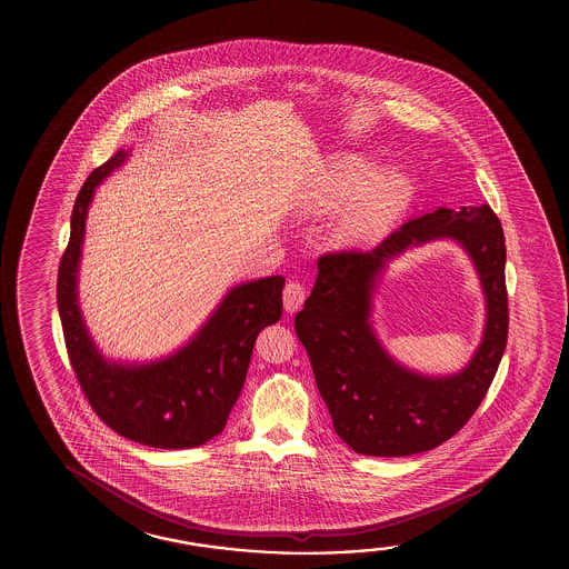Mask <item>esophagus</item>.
<instances>
[{
  "mask_svg": "<svg viewBox=\"0 0 569 569\" xmlns=\"http://www.w3.org/2000/svg\"><path fill=\"white\" fill-rule=\"evenodd\" d=\"M306 301V288L299 281H289L286 289H283V308L288 313L298 311Z\"/></svg>",
  "mask_w": 569,
  "mask_h": 569,
  "instance_id": "34e87169",
  "label": "esophagus"
}]
</instances>
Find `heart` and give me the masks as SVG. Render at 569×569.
Returning a JSON list of instances; mask_svg holds the SVG:
<instances>
[{
	"label": "heart",
	"mask_w": 569,
	"mask_h": 569,
	"mask_svg": "<svg viewBox=\"0 0 569 569\" xmlns=\"http://www.w3.org/2000/svg\"><path fill=\"white\" fill-rule=\"evenodd\" d=\"M415 182L402 170H381L359 152H339L309 178L299 198L301 212L331 216L329 240L337 248H361L381 240L407 214Z\"/></svg>",
	"instance_id": "obj_1"
}]
</instances>
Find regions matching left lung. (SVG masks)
Returning <instances> with one entry per match:
<instances>
[{"instance_id":"obj_1","label":"left lung","mask_w":569,"mask_h":569,"mask_svg":"<svg viewBox=\"0 0 569 569\" xmlns=\"http://www.w3.org/2000/svg\"><path fill=\"white\" fill-rule=\"evenodd\" d=\"M437 239L458 242L476 266L487 321L473 359L457 375L425 376L399 365L372 327V301L388 263ZM506 243L488 204L437 208L402 224L369 252L326 253L296 316L333 429L357 455L410 457L457 435L488 392L508 339Z\"/></svg>"}]
</instances>
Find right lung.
<instances>
[{"label": "right lung", "mask_w": 569, "mask_h": 569, "mask_svg": "<svg viewBox=\"0 0 569 569\" xmlns=\"http://www.w3.org/2000/svg\"><path fill=\"white\" fill-rule=\"evenodd\" d=\"M129 157L131 149L117 150L94 168L73 206L71 236L57 276L67 353L84 397L114 432L144 447H200L224 430L242 392L256 337L280 321L286 280L270 276L228 289L194 336L167 357L142 363L107 359L79 308V266L94 190Z\"/></svg>", "instance_id": "right-lung-1"}]
</instances>
